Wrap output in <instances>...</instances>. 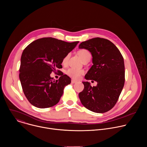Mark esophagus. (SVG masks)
<instances>
[{
  "instance_id": "esophagus-1",
  "label": "esophagus",
  "mask_w": 147,
  "mask_h": 147,
  "mask_svg": "<svg viewBox=\"0 0 147 147\" xmlns=\"http://www.w3.org/2000/svg\"><path fill=\"white\" fill-rule=\"evenodd\" d=\"M71 82L72 84H74V83H76V82H77V81H75V80H71Z\"/></svg>"
}]
</instances>
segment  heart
<instances>
[{
	"mask_svg": "<svg viewBox=\"0 0 147 147\" xmlns=\"http://www.w3.org/2000/svg\"><path fill=\"white\" fill-rule=\"evenodd\" d=\"M78 55L81 57V59L84 61L88 57L91 56L90 52L85 49H82L80 50L78 52ZM69 57V54H67L63 59V64L66 65L68 61V59ZM84 73V70L81 69H76L74 68H70L66 71V74L70 77L74 79H78L80 78L81 75Z\"/></svg>",
	"mask_w": 147,
	"mask_h": 147,
	"instance_id": "obj_1",
	"label": "heart"
}]
</instances>
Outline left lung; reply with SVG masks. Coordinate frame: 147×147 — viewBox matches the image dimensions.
<instances>
[{
    "label": "left lung",
    "instance_id": "8db88e82",
    "mask_svg": "<svg viewBox=\"0 0 147 147\" xmlns=\"http://www.w3.org/2000/svg\"><path fill=\"white\" fill-rule=\"evenodd\" d=\"M78 48L87 49L92 56L93 65L85 78L97 82L95 87H91L88 81L82 82L84 88L78 95L81 102L92 112H107L114 107L124 87L123 57L112 42L104 38H94L82 42Z\"/></svg>",
    "mask_w": 147,
    "mask_h": 147
}]
</instances>
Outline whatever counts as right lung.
Returning a JSON list of instances; mask_svg holds the SVG:
<instances>
[{
  "label": "right lung",
  "mask_w": 147,
  "mask_h": 147,
  "mask_svg": "<svg viewBox=\"0 0 147 147\" xmlns=\"http://www.w3.org/2000/svg\"><path fill=\"white\" fill-rule=\"evenodd\" d=\"M78 42L42 38L24 49L21 57L19 78L24 94L33 106L48 108L59 102L71 79L58 70L61 76L59 80H53L50 75L62 68L63 59Z\"/></svg>",
  "instance_id": "1"
}]
</instances>
